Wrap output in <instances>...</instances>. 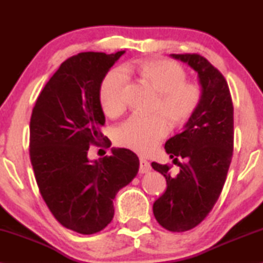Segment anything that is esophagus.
Here are the masks:
<instances>
[{"label":"esophagus","instance_id":"34e87169","mask_svg":"<svg viewBox=\"0 0 263 263\" xmlns=\"http://www.w3.org/2000/svg\"><path fill=\"white\" fill-rule=\"evenodd\" d=\"M139 162V173H141V174H145V173H148L151 171V164L147 160L140 158Z\"/></svg>","mask_w":263,"mask_h":263}]
</instances>
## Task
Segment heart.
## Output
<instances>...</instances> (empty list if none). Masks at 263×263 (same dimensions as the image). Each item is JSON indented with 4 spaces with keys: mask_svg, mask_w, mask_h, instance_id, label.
<instances>
[{
    "mask_svg": "<svg viewBox=\"0 0 263 263\" xmlns=\"http://www.w3.org/2000/svg\"><path fill=\"white\" fill-rule=\"evenodd\" d=\"M135 75L157 92L158 101L149 117L133 116L123 123L115 133L119 146L135 152L147 154L157 148L168 133L167 121L181 125L193 116L202 99L198 84L185 81L184 69L168 60H137L123 66L122 70L112 69L105 75L100 87V102L104 114L118 116L125 109L126 78ZM162 115H160L159 114Z\"/></svg>",
    "mask_w": 263,
    "mask_h": 263,
    "instance_id": "heart-1",
    "label": "heart"
}]
</instances>
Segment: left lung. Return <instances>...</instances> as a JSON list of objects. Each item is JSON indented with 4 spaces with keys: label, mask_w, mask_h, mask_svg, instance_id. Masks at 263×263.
<instances>
[{
    "label": "left lung",
    "mask_w": 263,
    "mask_h": 263,
    "mask_svg": "<svg viewBox=\"0 0 263 263\" xmlns=\"http://www.w3.org/2000/svg\"><path fill=\"white\" fill-rule=\"evenodd\" d=\"M171 57L197 73L202 99L182 132L164 144L173 162L184 159L179 174L172 176L171 166L152 162L167 182L166 191L153 204V213L162 228L184 232L209 215L224 186L233 152V105L228 82L205 58Z\"/></svg>",
    "instance_id": "left-lung-1"
}]
</instances>
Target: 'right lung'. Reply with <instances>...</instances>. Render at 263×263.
I'll use <instances>...</instances> for the list:
<instances>
[{
  "label": "right lung",
  "instance_id": "obj_1",
  "mask_svg": "<svg viewBox=\"0 0 263 263\" xmlns=\"http://www.w3.org/2000/svg\"><path fill=\"white\" fill-rule=\"evenodd\" d=\"M124 53L68 58L45 84L31 115L30 159L39 191L55 219L81 234L100 232L112 220L115 196L139 169V159L126 148L88 158L89 146L103 138L101 83Z\"/></svg>",
  "mask_w": 263,
  "mask_h": 263
}]
</instances>
